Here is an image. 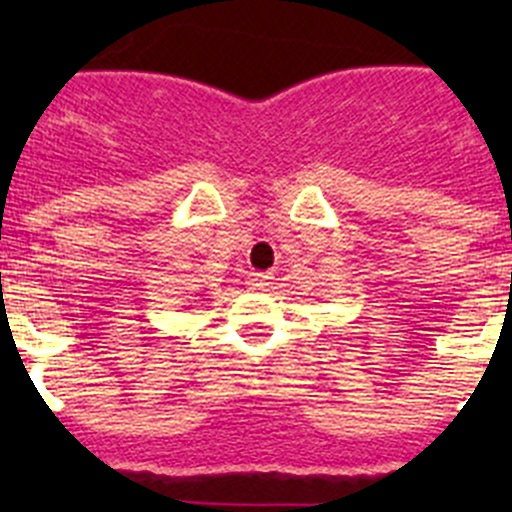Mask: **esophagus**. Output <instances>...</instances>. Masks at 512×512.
Returning <instances> with one entry per match:
<instances>
[{"label":"esophagus","mask_w":512,"mask_h":512,"mask_svg":"<svg viewBox=\"0 0 512 512\" xmlns=\"http://www.w3.org/2000/svg\"><path fill=\"white\" fill-rule=\"evenodd\" d=\"M270 282H272L270 272H250V277H247V287L250 289H265Z\"/></svg>","instance_id":"1"}]
</instances>
